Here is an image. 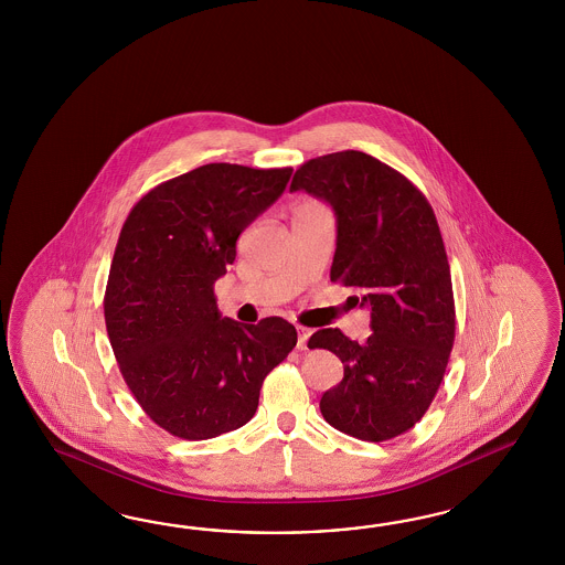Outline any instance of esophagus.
Returning <instances> with one entry per match:
<instances>
[{
    "label": "esophagus",
    "instance_id": "34e87169",
    "mask_svg": "<svg viewBox=\"0 0 565 565\" xmlns=\"http://www.w3.org/2000/svg\"><path fill=\"white\" fill-rule=\"evenodd\" d=\"M308 338H310V329H307V327H298V343H296V348H298V350H307Z\"/></svg>",
    "mask_w": 565,
    "mask_h": 565
}]
</instances>
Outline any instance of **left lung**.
I'll return each mask as SVG.
<instances>
[{"label":"left lung","mask_w":565,"mask_h":565,"mask_svg":"<svg viewBox=\"0 0 565 565\" xmlns=\"http://www.w3.org/2000/svg\"><path fill=\"white\" fill-rule=\"evenodd\" d=\"M307 190L335 211L331 281L371 308L366 343L319 329L308 348L342 360L343 379L321 397L327 423L362 441L411 430L437 394L456 338L451 274L427 196L406 175L362 151L302 163L290 192ZM359 300V296H356Z\"/></svg>","instance_id":"8db88e82"}]
</instances>
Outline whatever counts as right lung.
Returning <instances> with one entry per match:
<instances>
[{
  "mask_svg": "<svg viewBox=\"0 0 565 565\" xmlns=\"http://www.w3.org/2000/svg\"><path fill=\"white\" fill-rule=\"evenodd\" d=\"M291 168L206 163L149 190L121 225L103 298L128 390L154 425L201 441L246 425L265 376L298 342L281 317L222 319L213 286Z\"/></svg>",
  "mask_w": 565,
  "mask_h": 565,
  "instance_id": "1",
  "label": "right lung"
}]
</instances>
